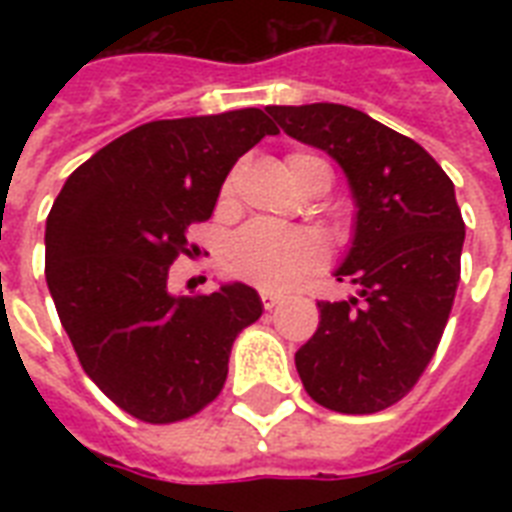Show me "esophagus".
<instances>
[{
  "instance_id": "obj_1",
  "label": "esophagus",
  "mask_w": 512,
  "mask_h": 512,
  "mask_svg": "<svg viewBox=\"0 0 512 512\" xmlns=\"http://www.w3.org/2000/svg\"><path fill=\"white\" fill-rule=\"evenodd\" d=\"M260 300H263L265 311H273V308L281 303V297L273 295V292H263V295H260Z\"/></svg>"
}]
</instances>
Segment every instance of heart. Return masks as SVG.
I'll return each mask as SVG.
<instances>
[{
  "mask_svg": "<svg viewBox=\"0 0 512 512\" xmlns=\"http://www.w3.org/2000/svg\"><path fill=\"white\" fill-rule=\"evenodd\" d=\"M289 177L295 180L297 188L313 172H329V164L313 154H289L287 156ZM233 188V180H228L223 193L228 196ZM327 249L321 244L316 233L303 231V228H287V225L268 223V220H255L241 228L225 247V271L241 281H249L268 292H284L295 287L297 281L313 273L324 265Z\"/></svg>",
  "mask_w": 512,
  "mask_h": 512,
  "instance_id": "obj_1",
  "label": "heart"
}]
</instances>
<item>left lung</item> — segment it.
<instances>
[{"mask_svg":"<svg viewBox=\"0 0 512 512\" xmlns=\"http://www.w3.org/2000/svg\"><path fill=\"white\" fill-rule=\"evenodd\" d=\"M281 130L340 162L358 204L337 281L358 297L319 300V329L295 353L305 393L340 414L398 404L436 356L460 284L465 223L433 156L337 103L268 106Z\"/></svg>","mask_w":512,"mask_h":512,"instance_id":"8db88e82","label":"left lung"}]
</instances>
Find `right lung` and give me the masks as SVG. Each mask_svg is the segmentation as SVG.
I'll use <instances>...</instances> for the list:
<instances>
[{"mask_svg": "<svg viewBox=\"0 0 512 512\" xmlns=\"http://www.w3.org/2000/svg\"><path fill=\"white\" fill-rule=\"evenodd\" d=\"M279 127L260 108L140 124L87 159L47 215L44 276L76 358L122 412L148 425L220 396L241 329L263 316L247 284L172 295L231 167Z\"/></svg>", "mask_w": 512, "mask_h": 512, "instance_id": "right-lung-1", "label": "right lung"}]
</instances>
